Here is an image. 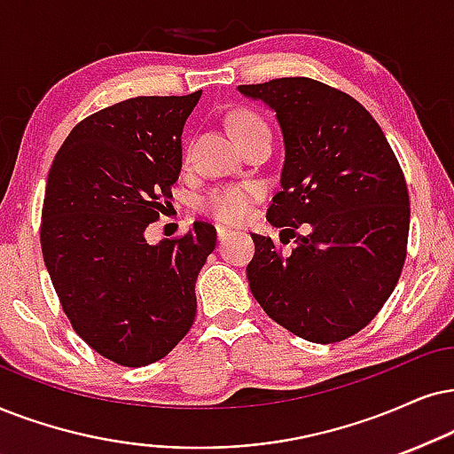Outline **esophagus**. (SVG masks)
Instances as JSON below:
<instances>
[{
	"label": "esophagus",
	"mask_w": 454,
	"mask_h": 454,
	"mask_svg": "<svg viewBox=\"0 0 454 454\" xmlns=\"http://www.w3.org/2000/svg\"><path fill=\"white\" fill-rule=\"evenodd\" d=\"M215 232H217V240H226L228 237H232V231L226 226H217Z\"/></svg>",
	"instance_id": "obj_1"
}]
</instances>
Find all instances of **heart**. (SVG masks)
<instances>
[{"instance_id": "b5f03b06", "label": "heart", "mask_w": 454, "mask_h": 454, "mask_svg": "<svg viewBox=\"0 0 454 454\" xmlns=\"http://www.w3.org/2000/svg\"><path fill=\"white\" fill-rule=\"evenodd\" d=\"M262 119L251 113H239L232 119V131L239 128H245L249 123H260ZM262 197L260 186L255 184H234L226 188H217V191L209 192L207 197L200 200V209L205 214L214 215L215 220L226 223H239L243 222L247 215L251 214V207L257 199Z\"/></svg>"}]
</instances>
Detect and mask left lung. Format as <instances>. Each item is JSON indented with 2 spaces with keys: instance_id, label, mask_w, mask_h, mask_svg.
<instances>
[{
  "instance_id": "obj_1",
  "label": "left lung",
  "mask_w": 454,
  "mask_h": 454,
  "mask_svg": "<svg viewBox=\"0 0 454 454\" xmlns=\"http://www.w3.org/2000/svg\"><path fill=\"white\" fill-rule=\"evenodd\" d=\"M239 91L277 113L285 163L268 220L283 243L294 239L285 254L251 234V294L301 340H348L377 317L404 266L411 207L398 159L371 113L340 90L283 77Z\"/></svg>"
}]
</instances>
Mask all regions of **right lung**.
I'll list each match as a JSON object with an SVG mask.
<instances>
[{
    "label": "right lung",
    "mask_w": 454,
    "mask_h": 454,
    "mask_svg": "<svg viewBox=\"0 0 454 454\" xmlns=\"http://www.w3.org/2000/svg\"><path fill=\"white\" fill-rule=\"evenodd\" d=\"M203 91L137 96L74 125L50 168L42 251L77 335L123 366L168 356L197 314L194 283L215 228L151 245L148 223L171 199L182 131Z\"/></svg>",
    "instance_id": "1"
}]
</instances>
